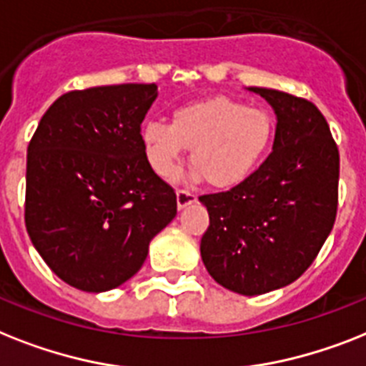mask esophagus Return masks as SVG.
Segmentation results:
<instances>
[{
	"mask_svg": "<svg viewBox=\"0 0 366 366\" xmlns=\"http://www.w3.org/2000/svg\"><path fill=\"white\" fill-rule=\"evenodd\" d=\"M197 201V195L193 192H188V189H178L177 192V207L178 210L186 209L188 204L195 203Z\"/></svg>",
	"mask_w": 366,
	"mask_h": 366,
	"instance_id": "esophagus-1",
	"label": "esophagus"
}]
</instances>
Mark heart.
Returning a JSON list of instances; mask_svg holds the SVG:
<instances>
[{"label": "heart", "mask_w": 366, "mask_h": 366, "mask_svg": "<svg viewBox=\"0 0 366 366\" xmlns=\"http://www.w3.org/2000/svg\"><path fill=\"white\" fill-rule=\"evenodd\" d=\"M272 139L274 120L265 109L224 96L178 107L171 124L150 120L141 127L144 157L157 177H169L192 148V178L218 189L244 182Z\"/></svg>", "instance_id": "heart-1"}]
</instances>
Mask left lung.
<instances>
[{"instance_id":"8db88e82","label":"left lung","mask_w":366,"mask_h":366,"mask_svg":"<svg viewBox=\"0 0 366 366\" xmlns=\"http://www.w3.org/2000/svg\"><path fill=\"white\" fill-rule=\"evenodd\" d=\"M250 90L276 112L272 152L242 184L199 197L210 218L201 257L219 286L261 295L295 282L327 240L337 218L340 156L312 101Z\"/></svg>"}]
</instances>
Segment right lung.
I'll return each instance as SVG.
<instances>
[{
  "label": "right lung",
  "mask_w": 366,
  "mask_h": 366,
  "mask_svg": "<svg viewBox=\"0 0 366 366\" xmlns=\"http://www.w3.org/2000/svg\"><path fill=\"white\" fill-rule=\"evenodd\" d=\"M156 97V84L67 92L29 141L26 229L44 263L76 290L101 293L129 280L177 216V193L141 144Z\"/></svg>",
  "instance_id": "1"
}]
</instances>
